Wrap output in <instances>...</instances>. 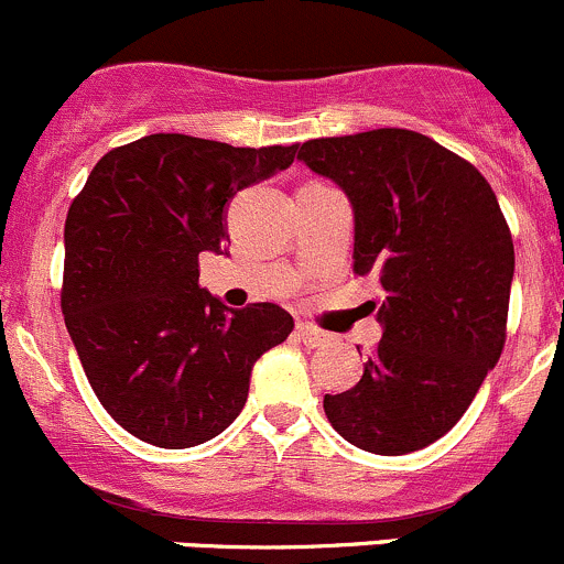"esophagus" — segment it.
Here are the masks:
<instances>
[{
    "label": "esophagus",
    "instance_id": "34e87169",
    "mask_svg": "<svg viewBox=\"0 0 564 564\" xmlns=\"http://www.w3.org/2000/svg\"><path fill=\"white\" fill-rule=\"evenodd\" d=\"M297 337L302 343H305L307 348H322V346H327V343H329L327 332L316 329L313 324H297Z\"/></svg>",
    "mask_w": 564,
    "mask_h": 564
}]
</instances>
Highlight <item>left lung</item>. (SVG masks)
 Listing matches in <instances>:
<instances>
[{"label":"left lung","mask_w":564,"mask_h":564,"mask_svg":"<svg viewBox=\"0 0 564 564\" xmlns=\"http://www.w3.org/2000/svg\"><path fill=\"white\" fill-rule=\"evenodd\" d=\"M297 159L348 194L354 272L383 292V337L324 413L361 452H419L459 422L506 346L511 229L486 177L411 129L307 140Z\"/></svg>","instance_id":"1"}]
</instances>
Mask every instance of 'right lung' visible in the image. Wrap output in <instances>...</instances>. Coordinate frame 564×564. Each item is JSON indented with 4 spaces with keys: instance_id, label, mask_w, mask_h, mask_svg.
<instances>
[{
    "instance_id": "obj_1",
    "label": "right lung",
    "mask_w": 564,
    "mask_h": 564,
    "mask_svg": "<svg viewBox=\"0 0 564 564\" xmlns=\"http://www.w3.org/2000/svg\"><path fill=\"white\" fill-rule=\"evenodd\" d=\"M297 145L235 148L148 134L105 153L64 224L62 313L105 411L159 448L210 441L240 416L253 361L294 318L221 305L199 253L229 240L224 207L294 162Z\"/></svg>"
}]
</instances>
